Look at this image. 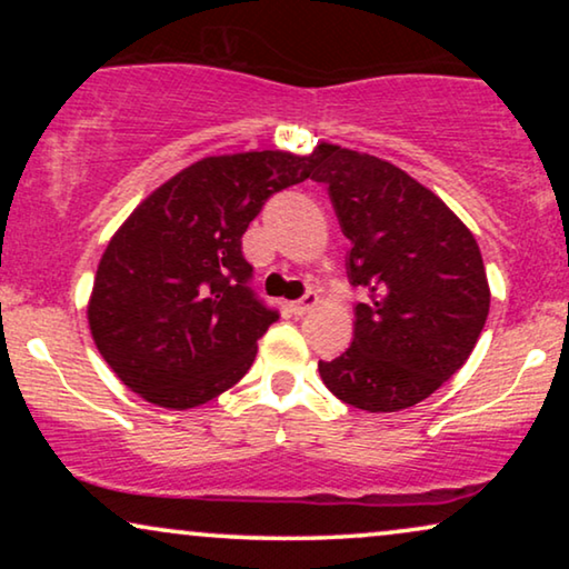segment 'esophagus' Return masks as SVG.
<instances>
[{"label":"esophagus","mask_w":569,"mask_h":569,"mask_svg":"<svg viewBox=\"0 0 569 569\" xmlns=\"http://www.w3.org/2000/svg\"><path fill=\"white\" fill-rule=\"evenodd\" d=\"M316 306H318V295H316V292H306V298L290 302V310H292L295 316H306V313H310V310H313Z\"/></svg>","instance_id":"esophagus-1"}]
</instances>
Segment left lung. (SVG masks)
<instances>
[{
  "mask_svg": "<svg viewBox=\"0 0 569 569\" xmlns=\"http://www.w3.org/2000/svg\"><path fill=\"white\" fill-rule=\"evenodd\" d=\"M313 168L352 240L349 282L370 295L355 308L352 347L318 372L362 411L415 407L463 368L485 329L477 238L438 193L376 154L321 142Z\"/></svg>",
  "mask_w": 569,
  "mask_h": 569,
  "instance_id": "1",
  "label": "left lung"
}]
</instances>
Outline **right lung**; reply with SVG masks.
Returning <instances> with one entry per match:
<instances>
[{"label":"right lung","instance_id":"right-lung-1","mask_svg":"<svg viewBox=\"0 0 569 569\" xmlns=\"http://www.w3.org/2000/svg\"><path fill=\"white\" fill-rule=\"evenodd\" d=\"M313 173V154H214L142 199L100 256L88 300L98 352L129 391L193 409L246 376L271 323L248 287L243 232L263 201Z\"/></svg>","mask_w":569,"mask_h":569}]
</instances>
